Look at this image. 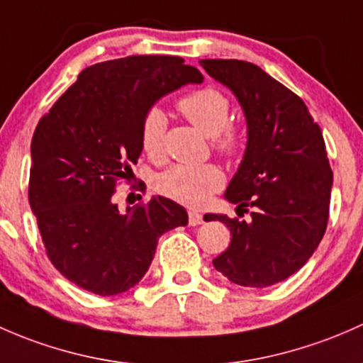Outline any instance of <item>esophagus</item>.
Returning a JSON list of instances; mask_svg holds the SVG:
<instances>
[{
    "label": "esophagus",
    "mask_w": 363,
    "mask_h": 363,
    "mask_svg": "<svg viewBox=\"0 0 363 363\" xmlns=\"http://www.w3.org/2000/svg\"><path fill=\"white\" fill-rule=\"evenodd\" d=\"M203 223V215L197 211H189V225L196 227V225H201Z\"/></svg>",
    "instance_id": "obj_1"
}]
</instances>
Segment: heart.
<instances>
[{"instance_id":"1","label":"heart","mask_w":363,"mask_h":363,"mask_svg":"<svg viewBox=\"0 0 363 363\" xmlns=\"http://www.w3.org/2000/svg\"><path fill=\"white\" fill-rule=\"evenodd\" d=\"M178 110L213 138V147L222 155H234L242 145L238 127L229 124L230 103L222 91L204 87L178 101ZM167 118L160 108H150L141 122V147L152 159L162 155ZM223 174L213 164L173 166L159 177L160 194L190 208L206 206L216 190L222 189Z\"/></svg>"}]
</instances>
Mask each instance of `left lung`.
I'll list each match as a JSON object with an SVG mask.
<instances>
[{
  "label": "left lung",
  "instance_id": "left-lung-1",
  "mask_svg": "<svg viewBox=\"0 0 363 363\" xmlns=\"http://www.w3.org/2000/svg\"><path fill=\"white\" fill-rule=\"evenodd\" d=\"M201 66L234 92L248 141L225 199L252 222L208 213L230 229V245L213 265L241 286H264L297 272L318 248L328 222L334 174L320 125L304 101L259 66L238 59H203Z\"/></svg>",
  "mask_w": 363,
  "mask_h": 363
}]
</instances>
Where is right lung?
<instances>
[{"label": "right lung", "instance_id": "right-lung-1", "mask_svg": "<svg viewBox=\"0 0 363 363\" xmlns=\"http://www.w3.org/2000/svg\"><path fill=\"white\" fill-rule=\"evenodd\" d=\"M174 55H129L89 66L40 118L31 141L29 204L54 267L80 289L117 295L154 260L157 241L186 225L166 197L118 211L115 185L141 155V122L162 96L201 84Z\"/></svg>", "mask_w": 363, "mask_h": 363}]
</instances>
